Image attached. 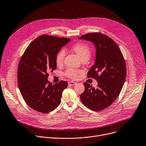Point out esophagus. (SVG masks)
Instances as JSON below:
<instances>
[{
    "label": "esophagus",
    "instance_id": "1",
    "mask_svg": "<svg viewBox=\"0 0 146 146\" xmlns=\"http://www.w3.org/2000/svg\"><path fill=\"white\" fill-rule=\"evenodd\" d=\"M68 84L70 85H74L76 84V82H74V81H70L68 82Z\"/></svg>",
    "mask_w": 146,
    "mask_h": 146
}]
</instances>
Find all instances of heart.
<instances>
[{"label":"heart","instance_id":"1","mask_svg":"<svg viewBox=\"0 0 146 146\" xmlns=\"http://www.w3.org/2000/svg\"><path fill=\"white\" fill-rule=\"evenodd\" d=\"M72 50L80 57L81 60L84 58H89L91 55V49L87 44L84 43H78L72 47ZM65 51L64 50H61L56 55L55 62L58 65H61L62 64L65 57ZM80 73V71L74 69L69 68L66 71L65 75L71 79H75L78 75Z\"/></svg>","mask_w":146,"mask_h":146}]
</instances>
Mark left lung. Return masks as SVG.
<instances>
[{"label": "left lung", "mask_w": 146, "mask_h": 146, "mask_svg": "<svg viewBox=\"0 0 146 146\" xmlns=\"http://www.w3.org/2000/svg\"><path fill=\"white\" fill-rule=\"evenodd\" d=\"M78 38L95 45V64L87 75L98 83L96 89L86 82L84 84L85 91L80 95L81 102L89 109L102 110L115 102L121 90L126 76L125 59L116 43L102 33H88Z\"/></svg>", "instance_id": "8db88e82"}]
</instances>
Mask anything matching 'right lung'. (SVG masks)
I'll use <instances>...</instances> for the list:
<instances>
[{
  "instance_id": "1",
  "label": "right lung",
  "mask_w": 146,
  "mask_h": 146,
  "mask_svg": "<svg viewBox=\"0 0 146 146\" xmlns=\"http://www.w3.org/2000/svg\"><path fill=\"white\" fill-rule=\"evenodd\" d=\"M70 41L67 38L42 35L29 45L22 55L17 82L25 101L31 109L46 113L60 104L62 91L68 83L61 81L52 85L47 79L48 72L57 68L56 55Z\"/></svg>"
}]
</instances>
